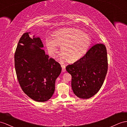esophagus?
Masks as SVG:
<instances>
[{
  "mask_svg": "<svg viewBox=\"0 0 127 127\" xmlns=\"http://www.w3.org/2000/svg\"><path fill=\"white\" fill-rule=\"evenodd\" d=\"M61 66H62V72H65V71H66L65 66L64 65H61Z\"/></svg>",
  "mask_w": 127,
  "mask_h": 127,
  "instance_id": "esophagus-1",
  "label": "esophagus"
}]
</instances>
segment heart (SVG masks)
I'll return each mask as SVG.
<instances>
[{
	"instance_id": "1",
	"label": "heart",
	"mask_w": 127,
	"mask_h": 127,
	"mask_svg": "<svg viewBox=\"0 0 127 127\" xmlns=\"http://www.w3.org/2000/svg\"><path fill=\"white\" fill-rule=\"evenodd\" d=\"M91 44V39L83 31L75 28L63 29L56 32L53 40L48 39L46 45L49 52L55 56L58 52L57 47H61V55L63 59L73 62L85 54Z\"/></svg>"
}]
</instances>
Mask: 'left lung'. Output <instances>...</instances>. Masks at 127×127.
Instances as JSON below:
<instances>
[{"instance_id":"1","label":"left lung","mask_w":127,"mask_h":127,"mask_svg":"<svg viewBox=\"0 0 127 127\" xmlns=\"http://www.w3.org/2000/svg\"><path fill=\"white\" fill-rule=\"evenodd\" d=\"M66 70L72 76L71 86L77 96L87 99L95 95L103 85L108 70L105 45H94L86 54Z\"/></svg>"}]
</instances>
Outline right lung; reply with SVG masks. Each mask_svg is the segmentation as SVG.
<instances>
[{"label":"right lung","mask_w":127,"mask_h":127,"mask_svg":"<svg viewBox=\"0 0 127 127\" xmlns=\"http://www.w3.org/2000/svg\"><path fill=\"white\" fill-rule=\"evenodd\" d=\"M29 33L22 35L16 49V74L26 95L36 101L44 102L53 95L55 81L61 72L62 67L45 54L40 38L34 36L32 38Z\"/></svg>","instance_id":"1"}]
</instances>
